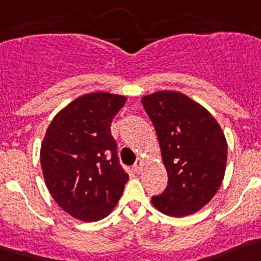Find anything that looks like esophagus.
Returning <instances> with one entry per match:
<instances>
[{
    "label": "esophagus",
    "instance_id": "obj_1",
    "mask_svg": "<svg viewBox=\"0 0 261 261\" xmlns=\"http://www.w3.org/2000/svg\"><path fill=\"white\" fill-rule=\"evenodd\" d=\"M142 167H143V160H142V159H138L137 163L134 164V171L137 172V173H140V171H142Z\"/></svg>",
    "mask_w": 261,
    "mask_h": 261
}]
</instances>
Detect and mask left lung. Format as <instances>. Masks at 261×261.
<instances>
[{
	"instance_id": "left-lung-1",
	"label": "left lung",
	"mask_w": 261,
	"mask_h": 261,
	"mask_svg": "<svg viewBox=\"0 0 261 261\" xmlns=\"http://www.w3.org/2000/svg\"><path fill=\"white\" fill-rule=\"evenodd\" d=\"M156 130L168 185L152 197L159 212L187 217L215 196L225 177L227 142L215 118L180 92L160 90L142 98Z\"/></svg>"
}]
</instances>
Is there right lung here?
<instances>
[{"instance_id": "add662e5", "label": "right lung", "mask_w": 261, "mask_h": 261, "mask_svg": "<svg viewBox=\"0 0 261 261\" xmlns=\"http://www.w3.org/2000/svg\"><path fill=\"white\" fill-rule=\"evenodd\" d=\"M127 98L106 92L84 94L55 115L40 147L43 177L52 198L87 222L112 213L128 174L119 164L113 118Z\"/></svg>"}]
</instances>
